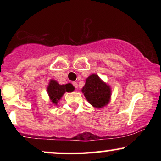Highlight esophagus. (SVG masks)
<instances>
[{"mask_svg": "<svg viewBox=\"0 0 161 161\" xmlns=\"http://www.w3.org/2000/svg\"><path fill=\"white\" fill-rule=\"evenodd\" d=\"M73 86L75 87V88H78V84H77L76 82H73Z\"/></svg>", "mask_w": 161, "mask_h": 161, "instance_id": "obj_1", "label": "esophagus"}]
</instances>
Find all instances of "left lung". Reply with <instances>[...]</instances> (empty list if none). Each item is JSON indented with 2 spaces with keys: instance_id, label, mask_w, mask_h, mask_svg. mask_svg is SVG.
Masks as SVG:
<instances>
[{
  "instance_id": "obj_1",
  "label": "left lung",
  "mask_w": 161,
  "mask_h": 161,
  "mask_svg": "<svg viewBox=\"0 0 161 161\" xmlns=\"http://www.w3.org/2000/svg\"><path fill=\"white\" fill-rule=\"evenodd\" d=\"M82 91L88 102L96 108L108 104L111 95L110 86L102 82L96 74L88 77Z\"/></svg>"
}]
</instances>
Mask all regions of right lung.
Instances as JSON below:
<instances>
[{"mask_svg": "<svg viewBox=\"0 0 161 161\" xmlns=\"http://www.w3.org/2000/svg\"><path fill=\"white\" fill-rule=\"evenodd\" d=\"M73 90H74V87L71 84L60 85L55 80H51L49 86L47 87V93L50 96V98L55 104H57V101L61 98L63 95L66 92H71Z\"/></svg>", "mask_w": 161, "mask_h": 161, "instance_id": "obj_1", "label": "right lung"}]
</instances>
